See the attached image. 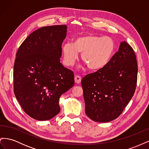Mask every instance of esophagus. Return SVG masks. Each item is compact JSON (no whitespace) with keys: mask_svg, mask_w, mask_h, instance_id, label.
I'll return each mask as SVG.
<instances>
[{"mask_svg":"<svg viewBox=\"0 0 149 149\" xmlns=\"http://www.w3.org/2000/svg\"><path fill=\"white\" fill-rule=\"evenodd\" d=\"M81 76H78V75H76L75 77H74V81L76 83L79 84L81 83Z\"/></svg>","mask_w":149,"mask_h":149,"instance_id":"1","label":"esophagus"}]
</instances>
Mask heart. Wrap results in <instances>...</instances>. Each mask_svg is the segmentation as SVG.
Instances as JSON below:
<instances>
[{"label": "heart", "mask_w": 149, "mask_h": 149, "mask_svg": "<svg viewBox=\"0 0 149 149\" xmlns=\"http://www.w3.org/2000/svg\"><path fill=\"white\" fill-rule=\"evenodd\" d=\"M115 50L114 40L109 37L86 34L67 43L62 47L63 63L67 66H73L81 53V60L93 71L103 69L109 63Z\"/></svg>", "instance_id": "1"}]
</instances>
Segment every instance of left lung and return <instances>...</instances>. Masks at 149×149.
I'll list each match as a JSON object with an SVG mask.
<instances>
[{
  "mask_svg": "<svg viewBox=\"0 0 149 149\" xmlns=\"http://www.w3.org/2000/svg\"><path fill=\"white\" fill-rule=\"evenodd\" d=\"M137 71L132 48L125 41L120 42L106 66L81 80L86 114L99 123L118 118L134 95Z\"/></svg>",
  "mask_w": 149,
  "mask_h": 149,
  "instance_id": "obj_1",
  "label": "left lung"
}]
</instances>
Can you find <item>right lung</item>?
<instances>
[{
    "mask_svg": "<svg viewBox=\"0 0 149 149\" xmlns=\"http://www.w3.org/2000/svg\"><path fill=\"white\" fill-rule=\"evenodd\" d=\"M67 26H44L22 43L13 66L14 93L31 118L48 120L59 113V99L74 86L73 72L60 63Z\"/></svg>",
    "mask_w": 149,
    "mask_h": 149,
    "instance_id": "right-lung-1",
    "label": "right lung"
}]
</instances>
